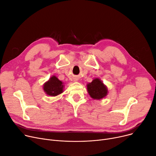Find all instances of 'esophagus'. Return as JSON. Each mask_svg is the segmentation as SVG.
I'll use <instances>...</instances> for the list:
<instances>
[{
	"mask_svg": "<svg viewBox=\"0 0 156 156\" xmlns=\"http://www.w3.org/2000/svg\"><path fill=\"white\" fill-rule=\"evenodd\" d=\"M75 81H78V80H77V78H75Z\"/></svg>",
	"mask_w": 156,
	"mask_h": 156,
	"instance_id": "1",
	"label": "esophagus"
}]
</instances>
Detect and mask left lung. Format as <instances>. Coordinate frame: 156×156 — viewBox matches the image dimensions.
Segmentation results:
<instances>
[{
    "label": "left lung",
    "mask_w": 156,
    "mask_h": 156,
    "mask_svg": "<svg viewBox=\"0 0 156 156\" xmlns=\"http://www.w3.org/2000/svg\"><path fill=\"white\" fill-rule=\"evenodd\" d=\"M87 87L90 96L94 99L100 100L108 95V88L99 78L94 79Z\"/></svg>",
    "instance_id": "8db88e82"
}]
</instances>
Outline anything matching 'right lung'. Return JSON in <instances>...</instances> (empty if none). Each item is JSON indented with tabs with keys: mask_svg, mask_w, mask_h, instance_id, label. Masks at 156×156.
Returning <instances> with one entry per match:
<instances>
[{
	"mask_svg": "<svg viewBox=\"0 0 156 156\" xmlns=\"http://www.w3.org/2000/svg\"><path fill=\"white\" fill-rule=\"evenodd\" d=\"M64 85L55 76H52L44 85V90L46 94L50 96H57L63 92Z\"/></svg>",
	"mask_w": 156,
	"mask_h": 156,
	"instance_id": "add662e5",
	"label": "right lung"
}]
</instances>
